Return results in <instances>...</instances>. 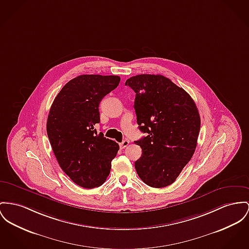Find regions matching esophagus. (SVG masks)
Here are the masks:
<instances>
[{
    "label": "esophagus",
    "mask_w": 249,
    "mask_h": 249,
    "mask_svg": "<svg viewBox=\"0 0 249 249\" xmlns=\"http://www.w3.org/2000/svg\"><path fill=\"white\" fill-rule=\"evenodd\" d=\"M128 144H129V141H128V140H124V141H123V142L120 143V146H121L122 148H125V147L128 146Z\"/></svg>",
    "instance_id": "esophagus-1"
}]
</instances>
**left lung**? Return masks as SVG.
<instances>
[{"mask_svg":"<svg viewBox=\"0 0 249 249\" xmlns=\"http://www.w3.org/2000/svg\"><path fill=\"white\" fill-rule=\"evenodd\" d=\"M136 93L137 123L146 137L135 143L142 149L135 161L140 178L153 188L175 182L197 144L200 116L195 101L163 75L138 74L125 81Z\"/></svg>","mask_w":249,"mask_h":249,"instance_id":"left-lung-1","label":"left lung"}]
</instances>
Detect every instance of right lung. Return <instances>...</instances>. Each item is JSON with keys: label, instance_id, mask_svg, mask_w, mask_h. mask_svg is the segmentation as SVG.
Returning <instances> with one entry per match:
<instances>
[{"label": "right lung", "instance_id": "add662e5", "mask_svg": "<svg viewBox=\"0 0 249 249\" xmlns=\"http://www.w3.org/2000/svg\"><path fill=\"white\" fill-rule=\"evenodd\" d=\"M120 76L83 74L62 88L47 119V134L57 162L67 176L86 189L107 180L119 144L98 133L99 104L116 89Z\"/></svg>", "mask_w": 249, "mask_h": 249}]
</instances>
